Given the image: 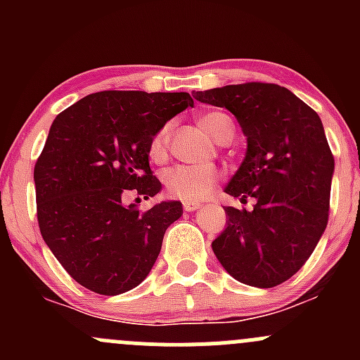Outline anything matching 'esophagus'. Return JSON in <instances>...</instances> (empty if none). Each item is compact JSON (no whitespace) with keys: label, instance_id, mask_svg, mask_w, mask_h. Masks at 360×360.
Here are the masks:
<instances>
[{"label":"esophagus","instance_id":"34e87169","mask_svg":"<svg viewBox=\"0 0 360 360\" xmlns=\"http://www.w3.org/2000/svg\"><path fill=\"white\" fill-rule=\"evenodd\" d=\"M183 207L186 212H195L197 209H200V202H184Z\"/></svg>","mask_w":360,"mask_h":360}]
</instances>
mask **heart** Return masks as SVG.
Segmentation results:
<instances>
[{"mask_svg":"<svg viewBox=\"0 0 360 360\" xmlns=\"http://www.w3.org/2000/svg\"><path fill=\"white\" fill-rule=\"evenodd\" d=\"M198 123L214 141L221 143L224 137L233 136V120L223 111H209L198 116ZM170 125L160 127L150 143V157L162 162L167 155ZM219 181V172L209 165H179L163 174L167 193L177 200L197 202L214 191Z\"/></svg>","mask_w":360,"mask_h":360,"instance_id":"obj_1","label":"heart"}]
</instances>
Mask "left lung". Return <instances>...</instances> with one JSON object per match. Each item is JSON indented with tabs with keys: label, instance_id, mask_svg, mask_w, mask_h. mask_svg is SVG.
I'll list each match as a JSON object with an SVG mask.
<instances>
[{
	"label": "left lung",
	"instance_id": "obj_1",
	"mask_svg": "<svg viewBox=\"0 0 360 360\" xmlns=\"http://www.w3.org/2000/svg\"><path fill=\"white\" fill-rule=\"evenodd\" d=\"M226 108L248 137L228 195L252 210L224 207L226 228L212 242L224 270L242 284L275 288L311 256L329 217L335 157L319 115L285 86L240 83L195 94Z\"/></svg>",
	"mask_w": 360,
	"mask_h": 360
}]
</instances>
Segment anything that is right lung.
<instances>
[{"mask_svg":"<svg viewBox=\"0 0 360 360\" xmlns=\"http://www.w3.org/2000/svg\"><path fill=\"white\" fill-rule=\"evenodd\" d=\"M188 106L193 99L186 92L104 90L53 120L34 165L38 224L53 256L83 288L116 296L137 288L153 268L183 205L160 202L139 212L123 198L162 190L150 169V143Z\"/></svg>","mask_w":360,"mask_h":360,"instance_id":"add662e5","label":"right lung"}]
</instances>
